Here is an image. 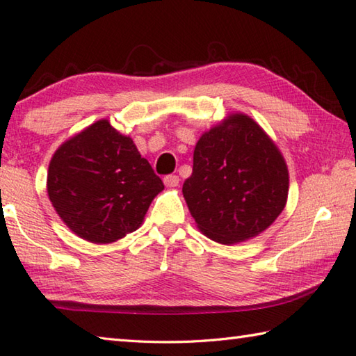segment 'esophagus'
<instances>
[{
	"mask_svg": "<svg viewBox=\"0 0 356 356\" xmlns=\"http://www.w3.org/2000/svg\"><path fill=\"white\" fill-rule=\"evenodd\" d=\"M179 176H174V174H169V176H166L165 179H163V182H165V185L166 187H169V188H174V187H177L179 185Z\"/></svg>",
	"mask_w": 356,
	"mask_h": 356,
	"instance_id": "esophagus-1",
	"label": "esophagus"
}]
</instances>
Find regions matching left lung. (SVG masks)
Wrapping results in <instances>:
<instances>
[{
  "mask_svg": "<svg viewBox=\"0 0 356 356\" xmlns=\"http://www.w3.org/2000/svg\"><path fill=\"white\" fill-rule=\"evenodd\" d=\"M182 193L202 234L238 244L263 233L284 211L289 168L253 118L231 114L196 143Z\"/></svg>",
  "mask_w": 356,
  "mask_h": 356,
  "instance_id": "8db88e82",
  "label": "left lung"
}]
</instances>
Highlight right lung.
Segmentation results:
<instances>
[{
  "instance_id": "add662e5",
  "label": "right lung",
  "mask_w": 356,
  "mask_h": 356,
  "mask_svg": "<svg viewBox=\"0 0 356 356\" xmlns=\"http://www.w3.org/2000/svg\"><path fill=\"white\" fill-rule=\"evenodd\" d=\"M163 188L133 139L107 120L61 144L47 172L56 213L72 233L93 244H111L136 231Z\"/></svg>"
}]
</instances>
